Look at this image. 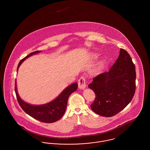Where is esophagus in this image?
<instances>
[{"mask_svg":"<svg viewBox=\"0 0 150 150\" xmlns=\"http://www.w3.org/2000/svg\"><path fill=\"white\" fill-rule=\"evenodd\" d=\"M79 88L80 89H84L86 88V79L83 76H81L79 79L78 81Z\"/></svg>","mask_w":150,"mask_h":150,"instance_id":"1","label":"esophagus"}]
</instances>
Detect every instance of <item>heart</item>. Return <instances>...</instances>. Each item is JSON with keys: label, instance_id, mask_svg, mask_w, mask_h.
<instances>
[{"label": "heart", "instance_id": "b5f03b06", "mask_svg": "<svg viewBox=\"0 0 150 150\" xmlns=\"http://www.w3.org/2000/svg\"><path fill=\"white\" fill-rule=\"evenodd\" d=\"M96 58H97V56L96 55H93V58L96 59ZM103 67V62L102 61H99L94 67L93 70L92 71V74L94 75H98L100 73V72L102 71Z\"/></svg>", "mask_w": 150, "mask_h": 150}]
</instances>
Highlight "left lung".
<instances>
[{"label": "left lung", "instance_id": "1", "mask_svg": "<svg viewBox=\"0 0 150 150\" xmlns=\"http://www.w3.org/2000/svg\"><path fill=\"white\" fill-rule=\"evenodd\" d=\"M135 69L128 53L121 48L118 58L109 71L93 78L88 87L96 94L91 105L96 114L111 117L128 105L136 90Z\"/></svg>", "mask_w": 150, "mask_h": 150}]
</instances>
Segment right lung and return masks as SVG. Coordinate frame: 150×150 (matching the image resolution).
<instances>
[{"label": "right lung", "instance_id": "1", "mask_svg": "<svg viewBox=\"0 0 150 150\" xmlns=\"http://www.w3.org/2000/svg\"><path fill=\"white\" fill-rule=\"evenodd\" d=\"M41 50L34 52L23 58L18 64L17 71L22 63L28 58L36 54ZM78 88V83H75L66 87L54 100L43 105H34L28 103L22 100L20 97L17 89L16 80L15 82V92L17 99L22 109L32 117L39 121L52 123L59 120L64 114L66 111L67 101L71 94L74 92Z\"/></svg>", "mask_w": 150, "mask_h": 150}]
</instances>
